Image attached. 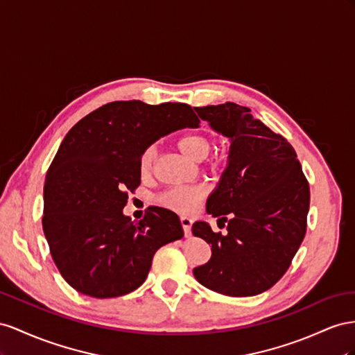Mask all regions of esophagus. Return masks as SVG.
I'll use <instances>...</instances> for the list:
<instances>
[{"mask_svg": "<svg viewBox=\"0 0 355 355\" xmlns=\"http://www.w3.org/2000/svg\"><path fill=\"white\" fill-rule=\"evenodd\" d=\"M180 221H181V226H183V230H184V235L186 236H190V230H191V218H189V217H181L180 218Z\"/></svg>", "mask_w": 355, "mask_h": 355, "instance_id": "esophagus-1", "label": "esophagus"}]
</instances>
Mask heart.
<instances>
[{
	"label": "heart",
	"mask_w": 355,
	"mask_h": 355,
	"mask_svg": "<svg viewBox=\"0 0 355 355\" xmlns=\"http://www.w3.org/2000/svg\"><path fill=\"white\" fill-rule=\"evenodd\" d=\"M177 147L186 157L195 162H200L209 155V151L212 148V141L205 134L191 132L180 137L177 141ZM155 156L156 151L153 147H148L143 151V155L139 157L141 174H148L151 171ZM211 165L216 168L218 165L217 160H211ZM205 187L200 184L178 186L165 190L164 193L159 195L157 202L160 205L178 212H191L199 205V202L205 198Z\"/></svg>",
	"instance_id": "obj_1"
}]
</instances>
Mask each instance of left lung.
<instances>
[{"label":"left lung","mask_w":355,"mask_h":355,"mask_svg":"<svg viewBox=\"0 0 355 355\" xmlns=\"http://www.w3.org/2000/svg\"><path fill=\"white\" fill-rule=\"evenodd\" d=\"M195 110L232 144L229 165L207 200L208 214L227 221V234L212 232L205 221L191 226L212 251L209 261L193 273L220 295H260L282 278L305 238L308 180L295 148L252 117L250 108L226 103Z\"/></svg>","instance_id":"obj_1"}]
</instances>
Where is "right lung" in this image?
Segmentation results:
<instances>
[{
  "label": "right lung",
  "mask_w": 355,
  "mask_h": 355,
  "mask_svg": "<svg viewBox=\"0 0 355 355\" xmlns=\"http://www.w3.org/2000/svg\"><path fill=\"white\" fill-rule=\"evenodd\" d=\"M198 125L183 103L114 101L69 129L46 175L43 230L74 290L96 299L128 295L146 281L155 252L183 238L175 212L148 207L134 223L123 208L141 183L143 151L172 130Z\"/></svg>",
  "instance_id": "add662e5"
}]
</instances>
